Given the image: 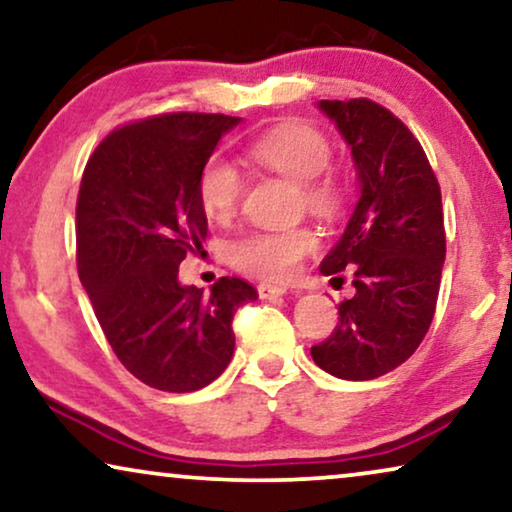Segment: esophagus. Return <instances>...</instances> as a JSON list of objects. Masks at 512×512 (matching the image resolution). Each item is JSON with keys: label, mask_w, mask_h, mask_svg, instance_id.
I'll return each instance as SVG.
<instances>
[{"label": "esophagus", "mask_w": 512, "mask_h": 512, "mask_svg": "<svg viewBox=\"0 0 512 512\" xmlns=\"http://www.w3.org/2000/svg\"><path fill=\"white\" fill-rule=\"evenodd\" d=\"M286 293H289V289H286V286L268 284V282L258 284V296L265 298V300H270V298H279V296H286Z\"/></svg>", "instance_id": "34e87169"}]
</instances>
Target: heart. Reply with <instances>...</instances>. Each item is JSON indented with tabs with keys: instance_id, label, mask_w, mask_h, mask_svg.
Segmentation results:
<instances>
[{
	"instance_id": "b5f03b06",
	"label": "heart",
	"mask_w": 512,
	"mask_h": 512,
	"mask_svg": "<svg viewBox=\"0 0 512 512\" xmlns=\"http://www.w3.org/2000/svg\"><path fill=\"white\" fill-rule=\"evenodd\" d=\"M256 165L300 186L305 207L314 214L331 216L342 205L340 181L326 170L331 144L324 132L307 123H284L256 137L247 146ZM200 205L207 219L228 221L242 195V174L230 160L209 158L198 181ZM314 249V235L305 228L261 230L230 244V263L249 275L279 279Z\"/></svg>"
}]
</instances>
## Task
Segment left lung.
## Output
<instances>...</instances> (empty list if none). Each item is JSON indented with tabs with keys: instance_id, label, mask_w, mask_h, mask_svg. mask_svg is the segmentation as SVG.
<instances>
[{
	"instance_id": "8db88e82",
	"label": "left lung",
	"mask_w": 512,
	"mask_h": 512,
	"mask_svg": "<svg viewBox=\"0 0 512 512\" xmlns=\"http://www.w3.org/2000/svg\"><path fill=\"white\" fill-rule=\"evenodd\" d=\"M352 149L359 200L319 270L352 272L331 338L312 347L340 380H375L408 361L429 331L445 263L440 186L412 132L370 100H321ZM342 279V277H333Z\"/></svg>"
}]
</instances>
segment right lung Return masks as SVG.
Returning a JSON list of instances; mask_svg holds the SVG:
<instances>
[{
	"instance_id": "right-lung-1",
	"label": "right lung",
	"mask_w": 512,
	"mask_h": 512,
	"mask_svg": "<svg viewBox=\"0 0 512 512\" xmlns=\"http://www.w3.org/2000/svg\"><path fill=\"white\" fill-rule=\"evenodd\" d=\"M242 118L165 114L114 130L90 156L76 202L79 279L111 349L137 380L184 394L214 382L233 359L230 321L256 300L221 277L212 291L179 282L200 254L207 216L202 167Z\"/></svg>"
}]
</instances>
